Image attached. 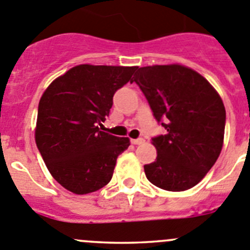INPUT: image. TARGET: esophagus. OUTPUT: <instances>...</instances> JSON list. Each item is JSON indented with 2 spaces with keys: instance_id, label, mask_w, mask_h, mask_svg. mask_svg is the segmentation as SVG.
I'll return each instance as SVG.
<instances>
[{
  "instance_id": "obj_1",
  "label": "esophagus",
  "mask_w": 250,
  "mask_h": 250,
  "mask_svg": "<svg viewBox=\"0 0 250 250\" xmlns=\"http://www.w3.org/2000/svg\"><path fill=\"white\" fill-rule=\"evenodd\" d=\"M132 145H142L145 142V140L142 139V137H140V139H135V140H131Z\"/></svg>"
}]
</instances>
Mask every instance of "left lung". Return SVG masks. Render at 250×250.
<instances>
[{
	"mask_svg": "<svg viewBox=\"0 0 250 250\" xmlns=\"http://www.w3.org/2000/svg\"><path fill=\"white\" fill-rule=\"evenodd\" d=\"M132 82L167 131L152 137L157 158L145 165L147 179L168 191L195 187L222 149L226 125L222 99L203 76L180 65L137 67Z\"/></svg>",
	"mask_w": 250,
	"mask_h": 250,
	"instance_id": "left-lung-1",
	"label": "left lung"
}]
</instances>
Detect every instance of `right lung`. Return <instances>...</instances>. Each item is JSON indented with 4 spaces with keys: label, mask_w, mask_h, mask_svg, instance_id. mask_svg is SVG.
<instances>
[{
    "label": "right lung",
    "mask_w": 250,
    "mask_h": 250,
    "mask_svg": "<svg viewBox=\"0 0 250 250\" xmlns=\"http://www.w3.org/2000/svg\"><path fill=\"white\" fill-rule=\"evenodd\" d=\"M137 67L80 65L56 78L40 98L35 142L47 169L65 189L83 195L110 182L127 137L101 131L113 97Z\"/></svg>",
    "instance_id": "add662e5"
}]
</instances>
